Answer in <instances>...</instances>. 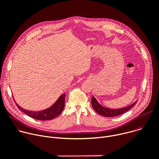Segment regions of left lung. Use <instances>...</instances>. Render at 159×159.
<instances>
[{"instance_id": "1", "label": "left lung", "mask_w": 159, "mask_h": 159, "mask_svg": "<svg viewBox=\"0 0 159 159\" xmlns=\"http://www.w3.org/2000/svg\"><path fill=\"white\" fill-rule=\"evenodd\" d=\"M137 101H136L129 106L123 107V108L111 109L101 105L97 101V99L94 98V96L92 97V99H91L92 106L94 109L96 111V112H97L98 114L106 117H115V116L123 115V113L126 112V111H129L131 107H133L136 104H137Z\"/></svg>"}]
</instances>
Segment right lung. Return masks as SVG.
Returning a JSON list of instances; mask_svg holds the SVG:
<instances>
[{"label":"right lung","mask_w":159,"mask_h":159,"mask_svg":"<svg viewBox=\"0 0 159 159\" xmlns=\"http://www.w3.org/2000/svg\"><path fill=\"white\" fill-rule=\"evenodd\" d=\"M65 96L66 94L65 93L62 94L56 101V102L53 103V104H52L50 107L41 111H30L22 108L16 102L15 99L14 101L18 108L30 117L38 120L46 121L54 119L61 114V112H62L65 107Z\"/></svg>","instance_id":"1"}]
</instances>
